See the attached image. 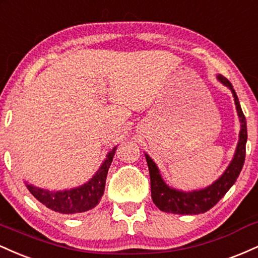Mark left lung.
Listing matches in <instances>:
<instances>
[{"instance_id":"1","label":"left lung","mask_w":258,"mask_h":258,"mask_svg":"<svg viewBox=\"0 0 258 258\" xmlns=\"http://www.w3.org/2000/svg\"><path fill=\"white\" fill-rule=\"evenodd\" d=\"M216 78L219 80L220 83H222L223 86L228 88L232 92L239 122H240L239 140L234 156H233L231 163L227 166L226 170L222 172V175L217 180H215L213 183L209 184L208 187L201 189L182 190L169 186L164 181V178L162 177L158 166L153 162V159L147 153H145L148 170H150L152 201L156 204V207L159 210L164 211V213L178 215H198L207 213L228 192L229 188L237 181L239 174L243 169L247 141L246 119H245L240 104H239V99L237 94H235V90L233 89L231 82L221 75H217Z\"/></svg>"}]
</instances>
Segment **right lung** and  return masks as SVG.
I'll return each mask as SVG.
<instances>
[{
  "label": "right lung",
  "instance_id": "obj_1",
  "mask_svg": "<svg viewBox=\"0 0 258 258\" xmlns=\"http://www.w3.org/2000/svg\"><path fill=\"white\" fill-rule=\"evenodd\" d=\"M116 148L117 146H114L107 153L105 160L100 165L98 171L93 175V177L81 186L63 190H49L25 182L26 188L38 202H41L42 204L55 213L65 215L86 213L90 209L95 208L101 201V197L105 190L108 168L113 159Z\"/></svg>",
  "mask_w": 258,
  "mask_h": 258
}]
</instances>
